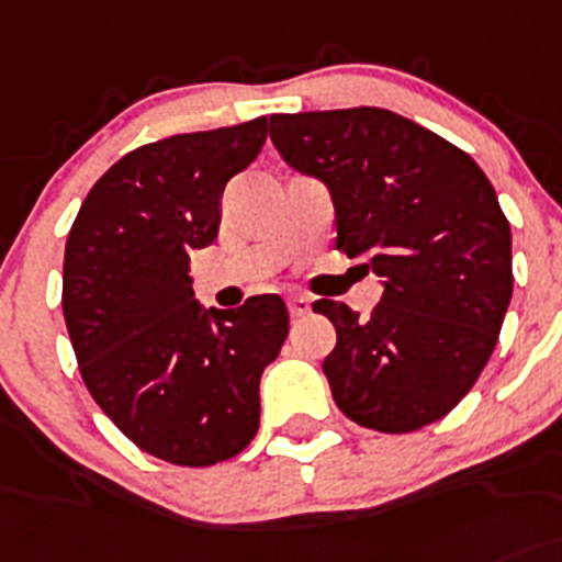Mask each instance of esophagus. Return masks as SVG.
Wrapping results in <instances>:
<instances>
[{
	"instance_id": "esophagus-1",
	"label": "esophagus",
	"mask_w": 562,
	"mask_h": 562,
	"mask_svg": "<svg viewBox=\"0 0 562 562\" xmlns=\"http://www.w3.org/2000/svg\"><path fill=\"white\" fill-rule=\"evenodd\" d=\"M288 313H291L293 318H302L311 313V299L305 296V293H293V296H288Z\"/></svg>"
}]
</instances>
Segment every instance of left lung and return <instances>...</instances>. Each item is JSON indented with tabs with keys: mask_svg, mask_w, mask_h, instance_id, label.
<instances>
[{
	"mask_svg": "<svg viewBox=\"0 0 562 562\" xmlns=\"http://www.w3.org/2000/svg\"><path fill=\"white\" fill-rule=\"evenodd\" d=\"M269 135L324 182L338 249L382 280L371 318L322 299L335 324L333 400L360 427L413 432L447 416L491 360L513 296L510 224L485 171L382 108L277 113Z\"/></svg>",
	"mask_w": 562,
	"mask_h": 562,
	"instance_id": "8db88e82",
	"label": "left lung"
}]
</instances>
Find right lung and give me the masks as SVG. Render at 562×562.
Here are the masks:
<instances>
[{
    "instance_id": "1",
    "label": "right lung",
    "mask_w": 562,
    "mask_h": 562,
    "mask_svg": "<svg viewBox=\"0 0 562 562\" xmlns=\"http://www.w3.org/2000/svg\"><path fill=\"white\" fill-rule=\"evenodd\" d=\"M266 119L130 151L66 240L63 316L97 405L144 452L213 465L260 427V376L288 338L277 293L218 311L193 296L191 251L216 240L222 193L263 149Z\"/></svg>"
}]
</instances>
